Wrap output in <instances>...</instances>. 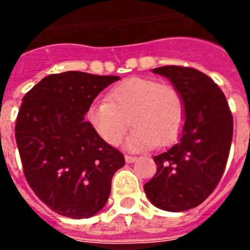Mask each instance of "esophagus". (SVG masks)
I'll return each mask as SVG.
<instances>
[{"label": "esophagus", "mask_w": 250, "mask_h": 250, "mask_svg": "<svg viewBox=\"0 0 250 250\" xmlns=\"http://www.w3.org/2000/svg\"><path fill=\"white\" fill-rule=\"evenodd\" d=\"M125 162H127V164H132V162H135L137 158H136V157H133V156H129V154H125Z\"/></svg>", "instance_id": "esophagus-1"}]
</instances>
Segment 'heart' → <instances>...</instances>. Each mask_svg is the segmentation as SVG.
Masks as SVG:
<instances>
[{
	"label": "heart",
	"mask_w": 250,
	"mask_h": 250,
	"mask_svg": "<svg viewBox=\"0 0 250 250\" xmlns=\"http://www.w3.org/2000/svg\"><path fill=\"white\" fill-rule=\"evenodd\" d=\"M106 99L92 102L85 117L94 132L110 145L121 143L129 123L135 127L127 140L129 149L150 148L156 143L166 145L176 139L186 118L180 90L149 78L122 80L107 92Z\"/></svg>",
	"instance_id": "b5f03b06"
}]
</instances>
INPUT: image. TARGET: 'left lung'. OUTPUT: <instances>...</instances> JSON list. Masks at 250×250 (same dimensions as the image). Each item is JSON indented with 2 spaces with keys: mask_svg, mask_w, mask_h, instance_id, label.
I'll return each mask as SVG.
<instances>
[{
  "mask_svg": "<svg viewBox=\"0 0 250 250\" xmlns=\"http://www.w3.org/2000/svg\"><path fill=\"white\" fill-rule=\"evenodd\" d=\"M153 72L180 90L186 118L178 143L153 157L157 172L144 190L158 209L184 211L205 201L221 180L232 141V114L225 93L204 72L180 66Z\"/></svg>",
  "mask_w": 250,
  "mask_h": 250,
  "instance_id": "obj_1",
  "label": "left lung"
}]
</instances>
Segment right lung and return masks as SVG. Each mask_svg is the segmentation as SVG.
I'll return each mask as SVG.
<instances>
[{
  "instance_id": "right-lung-1",
  "label": "right lung",
  "mask_w": 250,
  "mask_h": 250,
  "mask_svg": "<svg viewBox=\"0 0 250 250\" xmlns=\"http://www.w3.org/2000/svg\"><path fill=\"white\" fill-rule=\"evenodd\" d=\"M119 76L67 71L45 76L23 97L15 139L24 176L60 215L93 217L105 206L125 157L85 121L86 109Z\"/></svg>"
}]
</instances>
